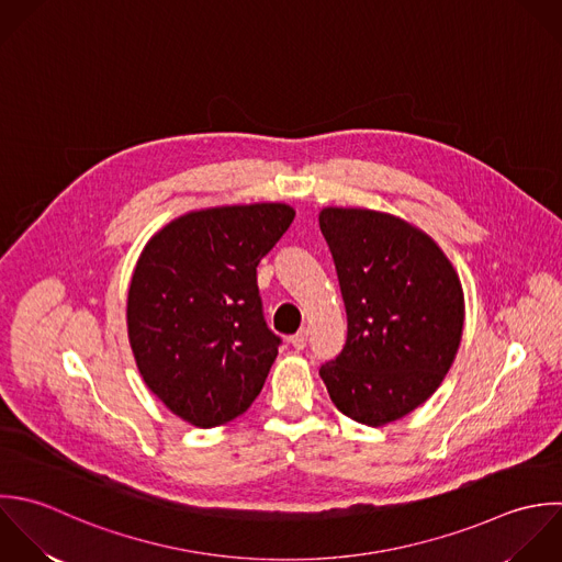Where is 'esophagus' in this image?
<instances>
[{
  "instance_id": "obj_1",
  "label": "esophagus",
  "mask_w": 562,
  "mask_h": 562,
  "mask_svg": "<svg viewBox=\"0 0 562 562\" xmlns=\"http://www.w3.org/2000/svg\"><path fill=\"white\" fill-rule=\"evenodd\" d=\"M289 344H291L295 350H304L306 344H308V328H302L300 333H295V335L289 339Z\"/></svg>"
}]
</instances>
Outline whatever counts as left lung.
<instances>
[{"label":"left lung","instance_id":"1","mask_svg":"<svg viewBox=\"0 0 562 562\" xmlns=\"http://www.w3.org/2000/svg\"><path fill=\"white\" fill-rule=\"evenodd\" d=\"M348 315L341 355L322 366L335 407L385 427L445 381L464 330V289L442 247L418 225L370 207L319 212Z\"/></svg>","mask_w":562,"mask_h":562}]
</instances>
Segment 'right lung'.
I'll list each match as a JSON object with an SVG mask.
<instances>
[{
	"label": "right lung",
	"mask_w": 562,
	"mask_h": 562,
	"mask_svg": "<svg viewBox=\"0 0 562 562\" xmlns=\"http://www.w3.org/2000/svg\"><path fill=\"white\" fill-rule=\"evenodd\" d=\"M295 218L286 203L186 212L144 245L126 295V333L146 387L210 429L260 394L280 339L262 319L256 267Z\"/></svg>",
	"instance_id": "add662e5"
}]
</instances>
